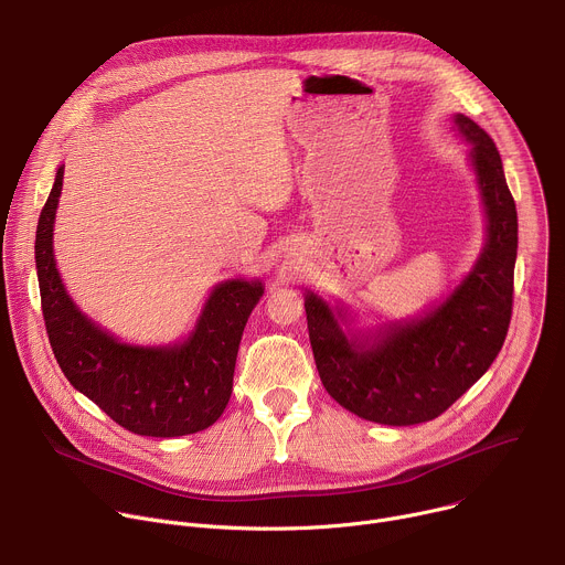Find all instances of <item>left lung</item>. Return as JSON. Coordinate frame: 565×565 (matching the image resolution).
<instances>
[{
	"mask_svg": "<svg viewBox=\"0 0 565 565\" xmlns=\"http://www.w3.org/2000/svg\"><path fill=\"white\" fill-rule=\"evenodd\" d=\"M456 129L471 145L488 238L471 273L438 306L375 335L347 338L324 299L303 308L321 384L351 414L391 427L438 418L497 360L512 319L519 221L501 153L486 129L462 114Z\"/></svg>",
	"mask_w": 565,
	"mask_h": 565,
	"instance_id": "8db88e82",
	"label": "left lung"
}]
</instances>
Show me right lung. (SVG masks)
<instances>
[{
    "label": "right lung",
    "instance_id": "1",
    "mask_svg": "<svg viewBox=\"0 0 565 565\" xmlns=\"http://www.w3.org/2000/svg\"><path fill=\"white\" fill-rule=\"evenodd\" d=\"M62 177L60 166L35 234L42 315L62 373L131 434L174 438L207 429L230 399L238 342L264 284L227 279L214 286L192 335L181 344L118 342L73 303L55 268L53 223Z\"/></svg>",
    "mask_w": 565,
    "mask_h": 565
}]
</instances>
